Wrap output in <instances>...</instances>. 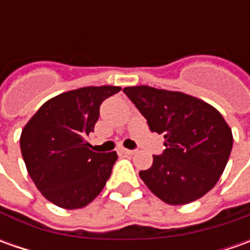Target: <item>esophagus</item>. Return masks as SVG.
Listing matches in <instances>:
<instances>
[{
	"mask_svg": "<svg viewBox=\"0 0 250 250\" xmlns=\"http://www.w3.org/2000/svg\"><path fill=\"white\" fill-rule=\"evenodd\" d=\"M120 151H122V153H125V154H129V156H132V154H135V153H136V151H135V150L125 149V147H121Z\"/></svg>",
	"mask_w": 250,
	"mask_h": 250,
	"instance_id": "34e87169",
	"label": "esophagus"
}]
</instances>
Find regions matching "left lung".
<instances>
[{
    "label": "left lung",
    "instance_id": "obj_1",
    "mask_svg": "<svg viewBox=\"0 0 250 250\" xmlns=\"http://www.w3.org/2000/svg\"><path fill=\"white\" fill-rule=\"evenodd\" d=\"M124 93L166 140L164 153L153 156V166L139 172L146 187L172 206L205 196L224 172L232 149V132L223 115L182 91L129 86Z\"/></svg>",
    "mask_w": 250,
    "mask_h": 250
}]
</instances>
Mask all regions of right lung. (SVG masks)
<instances>
[{
    "instance_id": "obj_1",
    "label": "right lung",
    "mask_w": 250,
    "mask_h": 250,
    "mask_svg": "<svg viewBox=\"0 0 250 250\" xmlns=\"http://www.w3.org/2000/svg\"><path fill=\"white\" fill-rule=\"evenodd\" d=\"M120 86H87L47 100L21 133V151L36 188L55 206L75 210L100 195L115 151L96 153L86 140L100 115V104Z\"/></svg>"
}]
</instances>
